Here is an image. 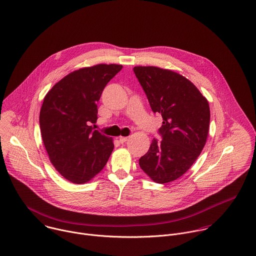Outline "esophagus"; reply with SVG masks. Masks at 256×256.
Instances as JSON below:
<instances>
[{"label": "esophagus", "instance_id": "34e87169", "mask_svg": "<svg viewBox=\"0 0 256 256\" xmlns=\"http://www.w3.org/2000/svg\"><path fill=\"white\" fill-rule=\"evenodd\" d=\"M128 140V136H120V144H124V142H126Z\"/></svg>", "mask_w": 256, "mask_h": 256}]
</instances>
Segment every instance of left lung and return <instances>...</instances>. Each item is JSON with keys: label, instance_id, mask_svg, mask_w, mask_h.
I'll use <instances>...</instances> for the list:
<instances>
[{"label": "left lung", "instance_id": "left-lung-1", "mask_svg": "<svg viewBox=\"0 0 256 256\" xmlns=\"http://www.w3.org/2000/svg\"><path fill=\"white\" fill-rule=\"evenodd\" d=\"M154 112L162 116L148 152L140 158V168L156 184H168L184 174L204 150L210 130L208 100L184 76L158 66H134Z\"/></svg>", "mask_w": 256, "mask_h": 256}]
</instances>
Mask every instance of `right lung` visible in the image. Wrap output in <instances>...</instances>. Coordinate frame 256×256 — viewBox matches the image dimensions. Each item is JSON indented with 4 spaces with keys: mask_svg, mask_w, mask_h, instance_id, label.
<instances>
[{
    "mask_svg": "<svg viewBox=\"0 0 256 256\" xmlns=\"http://www.w3.org/2000/svg\"><path fill=\"white\" fill-rule=\"evenodd\" d=\"M122 64H100L70 72L46 94L40 128L44 146L54 168L66 180L90 182L106 166L114 150L112 138L92 128L98 102Z\"/></svg>",
    "mask_w": 256,
    "mask_h": 256,
    "instance_id": "1",
    "label": "right lung"
}]
</instances>
